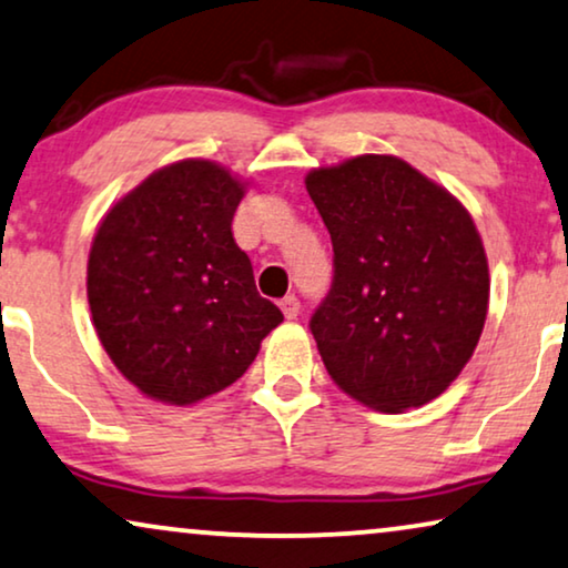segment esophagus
Masks as SVG:
<instances>
[{
	"label": "esophagus",
	"instance_id": "obj_1",
	"mask_svg": "<svg viewBox=\"0 0 568 568\" xmlns=\"http://www.w3.org/2000/svg\"><path fill=\"white\" fill-rule=\"evenodd\" d=\"M278 305H282V313H284L286 321H294V317L300 315V300L294 297V294H290V297H284L282 302H278Z\"/></svg>",
	"mask_w": 568,
	"mask_h": 568
}]
</instances>
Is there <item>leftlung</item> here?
<instances>
[{"mask_svg":"<svg viewBox=\"0 0 568 568\" xmlns=\"http://www.w3.org/2000/svg\"><path fill=\"white\" fill-rule=\"evenodd\" d=\"M333 243L331 292L310 317L325 369L364 406L398 414L437 398L476 348L488 263L455 196L390 154L305 178Z\"/></svg>","mask_w":568,"mask_h":568,"instance_id":"obj_1","label":"left lung"}]
</instances>
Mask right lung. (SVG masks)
Segmentation results:
<instances>
[{"label": "right lung", "instance_id": "obj_1", "mask_svg": "<svg viewBox=\"0 0 568 568\" xmlns=\"http://www.w3.org/2000/svg\"><path fill=\"white\" fill-rule=\"evenodd\" d=\"M245 185L209 160L152 173L92 240L88 302L98 338L131 385L191 406L235 383L284 321L255 290L232 237Z\"/></svg>", "mask_w": 568, "mask_h": 568}]
</instances>
